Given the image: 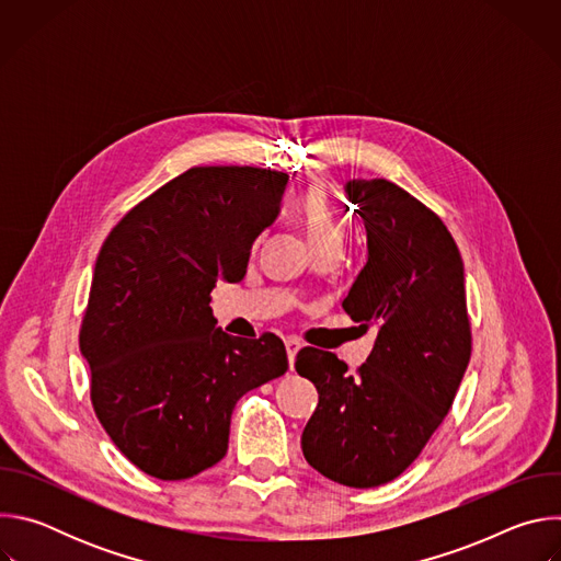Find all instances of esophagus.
<instances>
[{"label":"esophagus","mask_w":561,"mask_h":561,"mask_svg":"<svg viewBox=\"0 0 561 561\" xmlns=\"http://www.w3.org/2000/svg\"><path fill=\"white\" fill-rule=\"evenodd\" d=\"M299 348H301V344H299L297 340H286V353H288V364H290V368H293V364H295V357H297Z\"/></svg>","instance_id":"34e87169"}]
</instances>
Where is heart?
Returning <instances> with one entry per match:
<instances>
[{
	"label": "heart",
	"mask_w": 561,
	"mask_h": 561,
	"mask_svg": "<svg viewBox=\"0 0 561 561\" xmlns=\"http://www.w3.org/2000/svg\"><path fill=\"white\" fill-rule=\"evenodd\" d=\"M295 213L312 249L331 242H342L344 232L337 213L322 186L306 188L295 204Z\"/></svg>",
	"instance_id": "obj_1"
}]
</instances>
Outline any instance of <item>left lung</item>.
<instances>
[{"instance_id": "obj_1", "label": "left lung", "mask_w": 561, "mask_h": 561, "mask_svg": "<svg viewBox=\"0 0 561 561\" xmlns=\"http://www.w3.org/2000/svg\"><path fill=\"white\" fill-rule=\"evenodd\" d=\"M346 193L368 260L342 306L375 344L357 373L327 351L297 353V373L319 392L301 450L333 482L373 489L402 474L448 415L470 322L463 262L444 221L388 180H353Z\"/></svg>"}]
</instances>
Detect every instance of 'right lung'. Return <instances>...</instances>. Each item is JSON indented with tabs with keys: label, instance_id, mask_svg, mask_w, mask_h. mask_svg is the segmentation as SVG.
Listing matches in <instances>:
<instances>
[{
	"label": "right lung",
	"instance_id": "add662e5",
	"mask_svg": "<svg viewBox=\"0 0 561 561\" xmlns=\"http://www.w3.org/2000/svg\"><path fill=\"white\" fill-rule=\"evenodd\" d=\"M286 182L271 169H188L130 208L98 255L79 331L91 402L150 477L175 482L215 466L237 399L288 368L277 335L232 337L210 308L219 279H244Z\"/></svg>",
	"mask_w": 561,
	"mask_h": 561
}]
</instances>
